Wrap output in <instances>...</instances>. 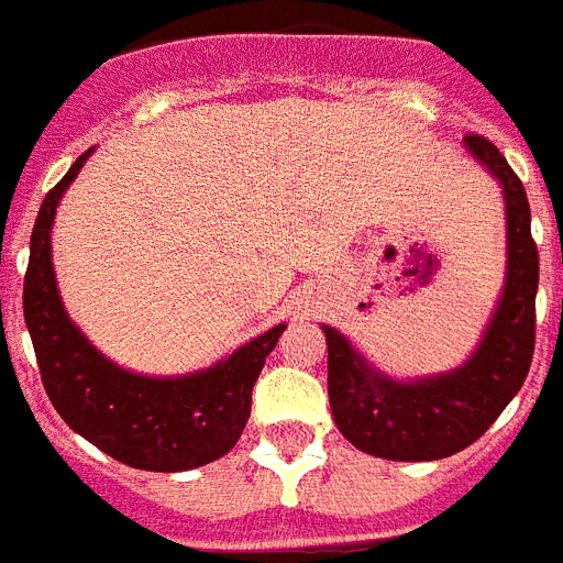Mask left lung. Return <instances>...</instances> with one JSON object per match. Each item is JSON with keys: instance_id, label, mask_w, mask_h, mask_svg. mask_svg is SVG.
<instances>
[{"instance_id": "8db88e82", "label": "left lung", "mask_w": 563, "mask_h": 563, "mask_svg": "<svg viewBox=\"0 0 563 563\" xmlns=\"http://www.w3.org/2000/svg\"><path fill=\"white\" fill-rule=\"evenodd\" d=\"M465 147L500 178L509 228L506 289L477 353L445 376L393 382L369 367L338 329L323 327L329 405L338 431L382 460L422 463L468 448L504 413L532 367L538 245L529 228L527 190L492 141L472 132Z\"/></svg>"}]
</instances>
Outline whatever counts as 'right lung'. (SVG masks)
<instances>
[{"label":"right lung","mask_w":563,"mask_h":563,"mask_svg":"<svg viewBox=\"0 0 563 563\" xmlns=\"http://www.w3.org/2000/svg\"><path fill=\"white\" fill-rule=\"evenodd\" d=\"M89 153L45 194L31 234L22 309L43 387L63 422L118 463L144 472H190L236 445L251 416V390L286 323L194 376H135L103 358L68 321L52 268L57 202Z\"/></svg>","instance_id":"obj_1"}]
</instances>
